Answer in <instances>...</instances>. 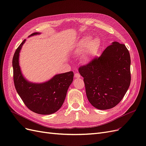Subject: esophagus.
Wrapping results in <instances>:
<instances>
[{
    "mask_svg": "<svg viewBox=\"0 0 146 146\" xmlns=\"http://www.w3.org/2000/svg\"><path fill=\"white\" fill-rule=\"evenodd\" d=\"M74 77L76 78H80V74H78V73H76L74 75Z\"/></svg>",
    "mask_w": 146,
    "mask_h": 146,
    "instance_id": "obj_1",
    "label": "esophagus"
}]
</instances>
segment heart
<instances>
[{
	"instance_id": "heart-1",
	"label": "heart",
	"mask_w": 146,
	"mask_h": 146,
	"mask_svg": "<svg viewBox=\"0 0 146 146\" xmlns=\"http://www.w3.org/2000/svg\"><path fill=\"white\" fill-rule=\"evenodd\" d=\"M100 45V41L98 38L90 39V36H86L78 44L74 52L76 55L83 54V59L88 61L96 55Z\"/></svg>"
}]
</instances>
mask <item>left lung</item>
<instances>
[{"label":"left lung","mask_w":146,"mask_h":146,"mask_svg":"<svg viewBox=\"0 0 146 146\" xmlns=\"http://www.w3.org/2000/svg\"><path fill=\"white\" fill-rule=\"evenodd\" d=\"M130 63L126 46L113 42L100 56L79 67L87 98L93 107L108 110L120 102L130 85Z\"/></svg>","instance_id":"1"}]
</instances>
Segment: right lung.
I'll return each mask as SVG.
<instances>
[{
	"instance_id": "add662e5",
	"label": "right lung",
	"mask_w": 146,
	"mask_h": 146,
	"mask_svg": "<svg viewBox=\"0 0 146 146\" xmlns=\"http://www.w3.org/2000/svg\"><path fill=\"white\" fill-rule=\"evenodd\" d=\"M33 33L30 36L36 35ZM25 39L17 48L13 58V81L16 91L23 102L31 111L40 114L54 113L61 107L68 88L72 82L74 72L70 71L56 75L44 83H32L27 81L21 74L19 55Z\"/></svg>"
}]
</instances>
